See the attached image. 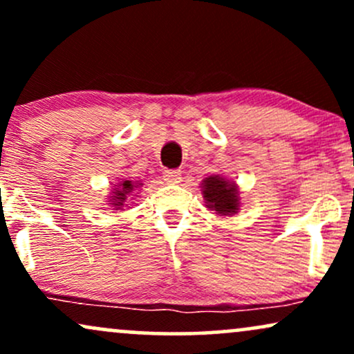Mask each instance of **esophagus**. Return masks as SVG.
<instances>
[{"label": "esophagus", "mask_w": 354, "mask_h": 354, "mask_svg": "<svg viewBox=\"0 0 354 354\" xmlns=\"http://www.w3.org/2000/svg\"><path fill=\"white\" fill-rule=\"evenodd\" d=\"M163 180L169 185H178L181 181V171L180 169H166L163 173Z\"/></svg>", "instance_id": "34e87169"}]
</instances>
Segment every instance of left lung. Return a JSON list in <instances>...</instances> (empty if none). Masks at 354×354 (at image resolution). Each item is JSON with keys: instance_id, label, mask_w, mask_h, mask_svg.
<instances>
[{"instance_id": "left-lung-1", "label": "left lung", "mask_w": 354, "mask_h": 354, "mask_svg": "<svg viewBox=\"0 0 354 354\" xmlns=\"http://www.w3.org/2000/svg\"><path fill=\"white\" fill-rule=\"evenodd\" d=\"M203 198L206 200V206L216 211L219 216L234 214L239 209L236 185L226 181L225 178L218 176V174L203 181Z\"/></svg>"}]
</instances>
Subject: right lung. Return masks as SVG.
<instances>
[{"label":"right lung","instance_id":"1","mask_svg":"<svg viewBox=\"0 0 354 354\" xmlns=\"http://www.w3.org/2000/svg\"><path fill=\"white\" fill-rule=\"evenodd\" d=\"M135 188H138V183H133V181H121L120 185H116L115 191H113V196H111V203L109 205L115 206L116 209H121L123 206L126 205V200H128L129 193H133Z\"/></svg>","mask_w":354,"mask_h":354}]
</instances>
